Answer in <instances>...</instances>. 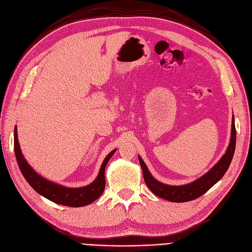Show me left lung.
<instances>
[{
    "mask_svg": "<svg viewBox=\"0 0 252 252\" xmlns=\"http://www.w3.org/2000/svg\"><path fill=\"white\" fill-rule=\"evenodd\" d=\"M236 150V126H235V118L232 116L231 119V134L230 141L228 144L225 154L222 156L221 159L214 165L212 168L199 179L195 180L192 183L182 185V186H171L166 185L158 180H156L152 173L148 170L147 166L140 156H138L139 162H140L143 178L145 184L150 190L156 194L157 196L169 200L171 202H186L193 199H196L202 194L210 190L214 185L219 182L222 176L225 174L230 162L232 160Z\"/></svg>",
    "mask_w": 252,
    "mask_h": 252,
    "instance_id": "1",
    "label": "left lung"
}]
</instances>
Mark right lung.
I'll return each mask as SVG.
<instances>
[{
	"mask_svg": "<svg viewBox=\"0 0 252 252\" xmlns=\"http://www.w3.org/2000/svg\"><path fill=\"white\" fill-rule=\"evenodd\" d=\"M14 152L17 160V164L20 166V169L24 175L26 181L29 183L31 187L41 196L48 198L49 200L62 204V206L79 208L90 204L96 200L102 194L106 187L105 180V169L106 166L111 159V157L114 155L116 150L112 151L106 158L104 162L101 163L99 172L96 179L91 184L80 188H68L65 186L53 183L44 179L43 176L37 173L32 167L29 165L22 154L20 143L17 139V127H14Z\"/></svg>",
	"mask_w": 252,
	"mask_h": 252,
	"instance_id": "add662e5",
	"label": "right lung"
}]
</instances>
